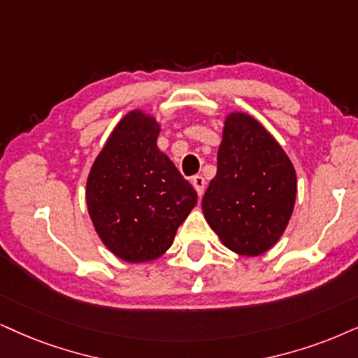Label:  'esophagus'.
Returning <instances> with one entry per match:
<instances>
[{"label": "esophagus", "instance_id": "obj_1", "mask_svg": "<svg viewBox=\"0 0 358 358\" xmlns=\"http://www.w3.org/2000/svg\"><path fill=\"white\" fill-rule=\"evenodd\" d=\"M192 185H193V187H194V189H196L198 196H201V194L205 193L206 182H205V178H203L201 175H196V176H193V178H192Z\"/></svg>", "mask_w": 358, "mask_h": 358}]
</instances>
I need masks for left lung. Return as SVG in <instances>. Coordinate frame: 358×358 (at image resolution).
Masks as SVG:
<instances>
[{"label": "left lung", "instance_id": "8db88e82", "mask_svg": "<svg viewBox=\"0 0 358 358\" xmlns=\"http://www.w3.org/2000/svg\"><path fill=\"white\" fill-rule=\"evenodd\" d=\"M297 175L280 143L246 112L223 120L218 170L201 201L210 228L241 256L269 251L286 231Z\"/></svg>", "mask_w": 358, "mask_h": 358}]
</instances>
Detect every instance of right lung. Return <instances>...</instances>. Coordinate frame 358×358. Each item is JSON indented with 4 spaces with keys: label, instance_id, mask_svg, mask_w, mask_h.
Returning <instances> with one entry per match:
<instances>
[{
    "label": "right lung",
    "instance_id": "obj_1",
    "mask_svg": "<svg viewBox=\"0 0 358 358\" xmlns=\"http://www.w3.org/2000/svg\"><path fill=\"white\" fill-rule=\"evenodd\" d=\"M162 125L134 108L114 127L90 166L85 203L103 246L127 262L164 256L198 201L192 185L157 145Z\"/></svg>",
    "mask_w": 358,
    "mask_h": 358
}]
</instances>
